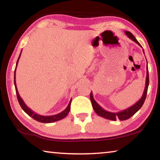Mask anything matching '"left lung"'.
<instances>
[{
  "instance_id": "8db88e82",
  "label": "left lung",
  "mask_w": 160,
  "mask_h": 160,
  "mask_svg": "<svg viewBox=\"0 0 160 160\" xmlns=\"http://www.w3.org/2000/svg\"><path fill=\"white\" fill-rule=\"evenodd\" d=\"M125 34L128 36L129 39H131V40H132V41L135 42L136 44H138L142 47V46L140 44V43L137 41V39H135V37L131 33V32L126 31ZM142 51H143V53H144V50ZM147 68V75H146L145 87L144 92H143V94L141 97V98L135 103V104H133L131 107H130L129 108H128V109H126L118 112H108V111L104 110L102 107H101V106H100L98 103L94 100L92 92H91L90 100H91L92 105L93 109L94 110V112H96L97 114L99 115V116H102L103 118L109 119V120H112V121H116V119L117 118H118L120 121L127 120V119L131 118L132 116H133L135 113L142 107L146 99V96H147V92H148V85H149V74H148V62H147V68Z\"/></svg>"
}]
</instances>
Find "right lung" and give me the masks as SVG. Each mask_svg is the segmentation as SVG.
Returning a JSON list of instances; mask_svg holds the SVG:
<instances>
[{"label":"right lung","instance_id":"1","mask_svg":"<svg viewBox=\"0 0 160 160\" xmlns=\"http://www.w3.org/2000/svg\"><path fill=\"white\" fill-rule=\"evenodd\" d=\"M21 53H22V51H21ZM21 53L20 54V56H19V58L18 59L17 63H16V67H15V72H14V84H15V87L16 94H17L18 100V102H19V104H20V107H22V109H23L24 112H25L26 113H28V114L29 116H31V117L33 118L34 120L39 121V122L47 123H53V122H55V121L61 120V119L64 118L68 114V113H69L70 110V103H71L72 99L70 100L69 104H68V107L66 108V109L63 110V112H61V113H58V114H56V115H53V116H42V115L37 114V113L34 112L33 111H32L30 109V108H29L28 106H27L26 104L25 103V102H24L23 99L20 97V94H19V92H18V91L17 85H16V82H15V71H16V68H17L18 61H19V59H20V58Z\"/></svg>","mask_w":160,"mask_h":160}]
</instances>
